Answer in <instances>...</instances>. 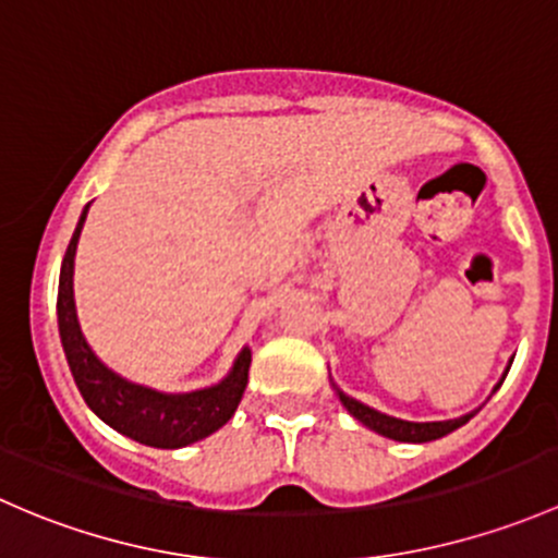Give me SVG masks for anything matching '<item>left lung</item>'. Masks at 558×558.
I'll return each mask as SVG.
<instances>
[{"mask_svg": "<svg viewBox=\"0 0 558 558\" xmlns=\"http://www.w3.org/2000/svg\"><path fill=\"white\" fill-rule=\"evenodd\" d=\"M510 363H513V360H510ZM508 371H510V365L505 367V373H502V378H499V384L505 381ZM499 384L492 389V395L497 392ZM332 389H336L338 400H341L343 408H347V411L352 413V416L357 418V422H363L367 429H373V433L384 435V438L400 440V444H427V440L444 438V435H449L457 427H462V424H468L470 418L475 416V411H478V408H475V411L464 413V416L444 418V422H408V418L389 416V413H381V411H376V408H371V405L360 403V400L349 398V395L341 392V389H338L336 384H332Z\"/></svg>", "mask_w": 558, "mask_h": 558, "instance_id": "left-lung-1", "label": "left lung"}]
</instances>
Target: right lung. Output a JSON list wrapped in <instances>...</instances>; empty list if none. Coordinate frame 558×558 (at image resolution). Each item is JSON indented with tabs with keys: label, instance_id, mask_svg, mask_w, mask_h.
<instances>
[{
	"label": "right lung",
	"instance_id": "obj_1",
	"mask_svg": "<svg viewBox=\"0 0 558 558\" xmlns=\"http://www.w3.org/2000/svg\"><path fill=\"white\" fill-rule=\"evenodd\" d=\"M88 209L90 204L80 215L66 246L59 277V303H56L61 347H64L69 371L80 395L101 422L136 444L153 446V449H182L195 440L209 438L236 413L241 403L246 378H250V347L236 354L226 378L211 387L193 389V392H160L145 384L129 381L101 363L85 341L77 308H74V252H77L80 231H83Z\"/></svg>",
	"mask_w": 558,
	"mask_h": 558
}]
</instances>
